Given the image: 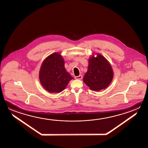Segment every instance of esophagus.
<instances>
[{"label": "esophagus", "instance_id": "34e87169", "mask_svg": "<svg viewBox=\"0 0 148 148\" xmlns=\"http://www.w3.org/2000/svg\"><path fill=\"white\" fill-rule=\"evenodd\" d=\"M82 78V75H78V76H75V79H77V80H81Z\"/></svg>", "mask_w": 148, "mask_h": 148}]
</instances>
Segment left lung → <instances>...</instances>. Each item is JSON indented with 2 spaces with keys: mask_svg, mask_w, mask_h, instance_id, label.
I'll return each instance as SVG.
<instances>
[{
  "mask_svg": "<svg viewBox=\"0 0 148 148\" xmlns=\"http://www.w3.org/2000/svg\"><path fill=\"white\" fill-rule=\"evenodd\" d=\"M113 78V72L110 63L105 57L97 54V57H92L89 60L87 72L84 81L92 91H99L106 88Z\"/></svg>",
  "mask_w": 148,
  "mask_h": 148,
  "instance_id": "obj_1",
  "label": "left lung"
}]
</instances>
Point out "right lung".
I'll return each instance as SVG.
<instances>
[{
  "label": "right lung",
  "instance_id": "1",
  "mask_svg": "<svg viewBox=\"0 0 148 148\" xmlns=\"http://www.w3.org/2000/svg\"><path fill=\"white\" fill-rule=\"evenodd\" d=\"M62 57L58 53L49 55L43 62L39 78L44 88L51 93H60L73 78L64 68Z\"/></svg>",
  "mask_w": 148,
  "mask_h": 148
}]
</instances>
